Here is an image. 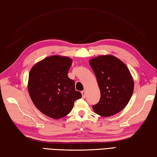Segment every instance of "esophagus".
<instances>
[{"label":"esophagus","mask_w":157,"mask_h":157,"mask_svg":"<svg viewBox=\"0 0 157 157\" xmlns=\"http://www.w3.org/2000/svg\"><path fill=\"white\" fill-rule=\"evenodd\" d=\"M81 94H82V97H83V98H86V92L85 90H83L81 92Z\"/></svg>","instance_id":"1"}]
</instances>
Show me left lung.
<instances>
[{"label":"left lung","instance_id":"8db88e82","mask_svg":"<svg viewBox=\"0 0 157 157\" xmlns=\"http://www.w3.org/2000/svg\"><path fill=\"white\" fill-rule=\"evenodd\" d=\"M100 90V101L93 109L102 117H111L128 103L134 89L131 73L124 62L112 55H102L90 60Z\"/></svg>","mask_w":157,"mask_h":157}]
</instances>
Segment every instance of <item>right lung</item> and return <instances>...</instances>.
<instances>
[{"mask_svg":"<svg viewBox=\"0 0 157 157\" xmlns=\"http://www.w3.org/2000/svg\"><path fill=\"white\" fill-rule=\"evenodd\" d=\"M72 59L54 55L31 68L28 90L31 100L43 114L58 119L71 112L82 95L75 90V82L68 77Z\"/></svg>","mask_w":157,"mask_h":157,"instance_id":"1","label":"right lung"}]
</instances>
